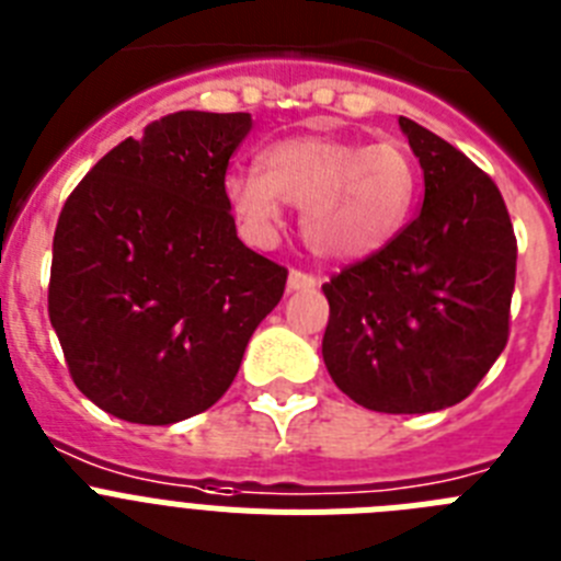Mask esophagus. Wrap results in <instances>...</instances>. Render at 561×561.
Here are the masks:
<instances>
[{
    "label": "esophagus",
    "mask_w": 561,
    "mask_h": 561,
    "mask_svg": "<svg viewBox=\"0 0 561 561\" xmlns=\"http://www.w3.org/2000/svg\"><path fill=\"white\" fill-rule=\"evenodd\" d=\"M310 287H316L313 274H305V271H290V276H287V290H310Z\"/></svg>",
    "instance_id": "obj_1"
}]
</instances>
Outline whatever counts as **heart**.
I'll return each mask as SVG.
<instances>
[{
    "label": "heart",
    "mask_w": 561,
    "mask_h": 561,
    "mask_svg": "<svg viewBox=\"0 0 561 561\" xmlns=\"http://www.w3.org/2000/svg\"><path fill=\"white\" fill-rule=\"evenodd\" d=\"M262 163L265 172L228 174L237 217L267 237L287 203L301 211L305 242L324 260H362L383 248L415 203V163L398 144L290 138L271 146Z\"/></svg>",
    "instance_id": "b5f03b06"
}]
</instances>
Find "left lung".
I'll use <instances>...</instances> for the list:
<instances>
[{
  "instance_id": "obj_1",
  "label": "left lung",
  "mask_w": 561,
  "mask_h": 561,
  "mask_svg": "<svg viewBox=\"0 0 561 561\" xmlns=\"http://www.w3.org/2000/svg\"><path fill=\"white\" fill-rule=\"evenodd\" d=\"M423 169V206L383 248L321 285V355L355 403L387 415L455 407L508 344L516 237L494 180L398 118Z\"/></svg>"
}]
</instances>
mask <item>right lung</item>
<instances>
[{
  "mask_svg": "<svg viewBox=\"0 0 561 561\" xmlns=\"http://www.w3.org/2000/svg\"><path fill=\"white\" fill-rule=\"evenodd\" d=\"M248 112H172L72 188L53 237L50 310L76 387L110 415L186 421L226 396L287 267L242 245L226 172Z\"/></svg>",
  "mask_w": 561,
  "mask_h": 561,
  "instance_id": "right-lung-1",
  "label": "right lung"
}]
</instances>
